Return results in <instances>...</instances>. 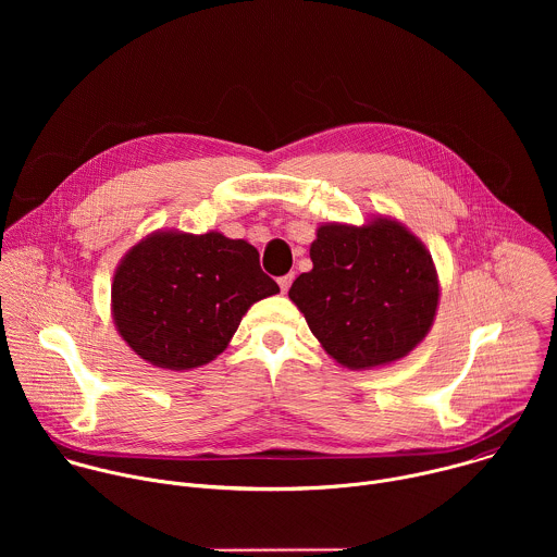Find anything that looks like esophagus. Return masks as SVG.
<instances>
[{
  "mask_svg": "<svg viewBox=\"0 0 557 557\" xmlns=\"http://www.w3.org/2000/svg\"><path fill=\"white\" fill-rule=\"evenodd\" d=\"M293 273H288V275H284V277H280L277 280V284H280V288H282V293H288V288H290V284H293Z\"/></svg>",
  "mask_w": 557,
  "mask_h": 557,
  "instance_id": "1",
  "label": "esophagus"
}]
</instances>
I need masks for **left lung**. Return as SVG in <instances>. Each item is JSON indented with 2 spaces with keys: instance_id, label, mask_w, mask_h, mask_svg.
Returning a JSON list of instances; mask_svg holds the SVG:
<instances>
[{
  "instance_id": "left-lung-1",
  "label": "left lung",
  "mask_w": 557,
  "mask_h": 557,
  "mask_svg": "<svg viewBox=\"0 0 557 557\" xmlns=\"http://www.w3.org/2000/svg\"><path fill=\"white\" fill-rule=\"evenodd\" d=\"M310 260L288 297L342 368L396 363L428 337L441 282L421 237L404 222L381 213L363 224L324 222Z\"/></svg>"
}]
</instances>
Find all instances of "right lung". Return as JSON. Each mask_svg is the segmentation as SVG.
Returning <instances> with one entry per match:
<instances>
[{
    "label": "right lung",
    "mask_w": 557,
    "mask_h": 557,
    "mask_svg": "<svg viewBox=\"0 0 557 557\" xmlns=\"http://www.w3.org/2000/svg\"><path fill=\"white\" fill-rule=\"evenodd\" d=\"M277 293L247 240L158 228L114 269L110 310L121 339L145 363L185 372L224 352L247 310Z\"/></svg>",
    "instance_id": "1"
}]
</instances>
